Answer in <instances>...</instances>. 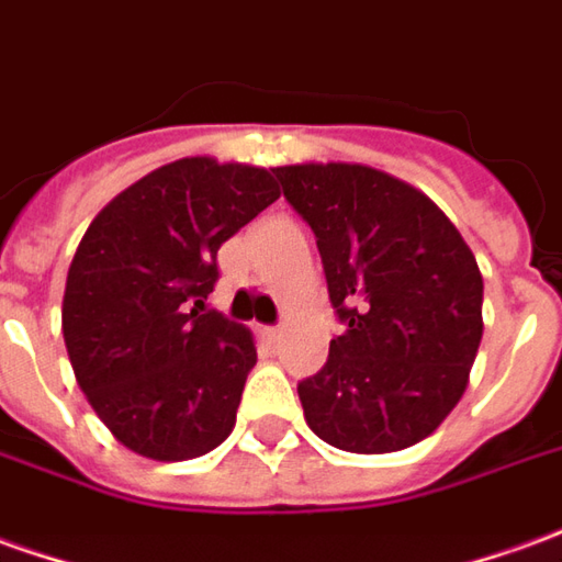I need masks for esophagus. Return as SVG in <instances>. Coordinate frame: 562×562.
I'll use <instances>...</instances> for the list:
<instances>
[{
	"mask_svg": "<svg viewBox=\"0 0 562 562\" xmlns=\"http://www.w3.org/2000/svg\"><path fill=\"white\" fill-rule=\"evenodd\" d=\"M265 337H268L270 344H277L282 337V328H265Z\"/></svg>",
	"mask_w": 562,
	"mask_h": 562,
	"instance_id": "34e87169",
	"label": "esophagus"
}]
</instances>
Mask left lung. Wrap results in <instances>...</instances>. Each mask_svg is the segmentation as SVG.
I'll return each mask as SVG.
<instances>
[{
  "label": "left lung",
  "instance_id": "1",
  "mask_svg": "<svg viewBox=\"0 0 562 562\" xmlns=\"http://www.w3.org/2000/svg\"><path fill=\"white\" fill-rule=\"evenodd\" d=\"M313 234L347 331L297 383L307 426L349 453H392L438 429L469 386L484 280L423 191L362 164L273 167Z\"/></svg>",
  "mask_w": 562,
  "mask_h": 562
}]
</instances>
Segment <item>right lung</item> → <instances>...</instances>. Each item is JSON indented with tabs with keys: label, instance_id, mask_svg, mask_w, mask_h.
Listing matches in <instances>:
<instances>
[{
	"label": "right lung",
	"instance_id": "1",
	"mask_svg": "<svg viewBox=\"0 0 562 562\" xmlns=\"http://www.w3.org/2000/svg\"><path fill=\"white\" fill-rule=\"evenodd\" d=\"M280 198L265 167L182 158L124 188L90 222L63 292V340L105 429L139 457L179 462L225 441L252 331L203 301L215 255Z\"/></svg>",
	"mask_w": 562,
	"mask_h": 562
}]
</instances>
